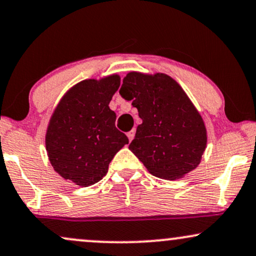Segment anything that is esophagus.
<instances>
[{"mask_svg":"<svg viewBox=\"0 0 256 256\" xmlns=\"http://www.w3.org/2000/svg\"><path fill=\"white\" fill-rule=\"evenodd\" d=\"M128 134V140H134V130H131V131H128V134Z\"/></svg>","mask_w":256,"mask_h":256,"instance_id":"34e87169","label":"esophagus"}]
</instances>
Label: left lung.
Returning <instances> with one entry per match:
<instances>
[{
    "instance_id": "left-lung-1",
    "label": "left lung",
    "mask_w": 256,
    "mask_h": 256,
    "mask_svg": "<svg viewBox=\"0 0 256 256\" xmlns=\"http://www.w3.org/2000/svg\"><path fill=\"white\" fill-rule=\"evenodd\" d=\"M120 95L138 110L142 124L128 149L158 178L175 180L198 167L206 128L180 84L166 74L128 72Z\"/></svg>"
}]
</instances>
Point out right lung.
<instances>
[{
  "instance_id": "1",
  "label": "right lung",
  "mask_w": 256,
  "mask_h": 256,
  "mask_svg": "<svg viewBox=\"0 0 256 256\" xmlns=\"http://www.w3.org/2000/svg\"><path fill=\"white\" fill-rule=\"evenodd\" d=\"M120 78L84 80L66 92L46 131L45 144L52 167L62 178L81 187L100 181L110 162L128 138L116 128L110 101Z\"/></svg>"
}]
</instances>
